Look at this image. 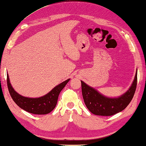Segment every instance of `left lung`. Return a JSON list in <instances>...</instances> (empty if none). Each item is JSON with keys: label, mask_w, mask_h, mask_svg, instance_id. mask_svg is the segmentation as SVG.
<instances>
[{"label": "left lung", "mask_w": 146, "mask_h": 146, "mask_svg": "<svg viewBox=\"0 0 146 146\" xmlns=\"http://www.w3.org/2000/svg\"><path fill=\"white\" fill-rule=\"evenodd\" d=\"M81 83L83 98L87 109L95 115L112 116L125 109L133 99L137 85V70L129 89L118 98L106 97L83 81Z\"/></svg>", "instance_id": "obj_1"}]
</instances>
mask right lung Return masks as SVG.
<instances>
[{
    "instance_id": "right-lung-1",
    "label": "right lung",
    "mask_w": 146,
    "mask_h": 146,
    "mask_svg": "<svg viewBox=\"0 0 146 146\" xmlns=\"http://www.w3.org/2000/svg\"><path fill=\"white\" fill-rule=\"evenodd\" d=\"M70 79H68L57 85L43 96L32 98L25 97L18 94L9 82L8 74H7V85L11 97L17 106L25 111L35 114H46L53 111L56 107L57 99L60 92L65 87Z\"/></svg>"
}]
</instances>
